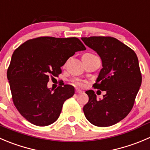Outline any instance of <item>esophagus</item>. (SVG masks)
<instances>
[{"instance_id": "1", "label": "esophagus", "mask_w": 150, "mask_h": 150, "mask_svg": "<svg viewBox=\"0 0 150 150\" xmlns=\"http://www.w3.org/2000/svg\"><path fill=\"white\" fill-rule=\"evenodd\" d=\"M75 92H76L77 94H81L83 91H81V89H79V88H76V89H75Z\"/></svg>"}]
</instances>
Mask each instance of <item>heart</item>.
Here are the masks:
<instances>
[{
	"label": "heart",
	"instance_id": "1",
	"mask_svg": "<svg viewBox=\"0 0 150 150\" xmlns=\"http://www.w3.org/2000/svg\"><path fill=\"white\" fill-rule=\"evenodd\" d=\"M86 54H89V53H86ZM77 85L83 86V83H81V82H78V83H77Z\"/></svg>",
	"mask_w": 150,
	"mask_h": 150
}]
</instances>
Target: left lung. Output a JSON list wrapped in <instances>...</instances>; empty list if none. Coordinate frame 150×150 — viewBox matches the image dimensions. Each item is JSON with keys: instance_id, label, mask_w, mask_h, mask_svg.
Instances as JSON below:
<instances>
[{"instance_id": "left-lung-1", "label": "left lung", "mask_w": 150, "mask_h": 150, "mask_svg": "<svg viewBox=\"0 0 150 150\" xmlns=\"http://www.w3.org/2000/svg\"><path fill=\"white\" fill-rule=\"evenodd\" d=\"M86 46L102 60L95 88L105 91L98 100L93 90H88V102L83 106L89 122L98 127H108L122 120L130 113L142 84V74L136 53L110 36L82 37Z\"/></svg>"}]
</instances>
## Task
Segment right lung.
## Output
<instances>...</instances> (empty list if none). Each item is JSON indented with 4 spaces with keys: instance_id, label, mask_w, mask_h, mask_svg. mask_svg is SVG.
Segmentation results:
<instances>
[{
    "instance_id": "1",
    "label": "right lung",
    "mask_w": 150,
    "mask_h": 150,
    "mask_svg": "<svg viewBox=\"0 0 150 150\" xmlns=\"http://www.w3.org/2000/svg\"><path fill=\"white\" fill-rule=\"evenodd\" d=\"M86 47L76 37L42 36L26 41L14 50L7 70L14 104L32 124L47 126L59 117L66 100L75 88L64 85L53 90L47 87L50 77H56L75 52Z\"/></svg>"
}]
</instances>
